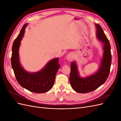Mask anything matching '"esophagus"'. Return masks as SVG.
<instances>
[{
    "mask_svg": "<svg viewBox=\"0 0 121 121\" xmlns=\"http://www.w3.org/2000/svg\"><path fill=\"white\" fill-rule=\"evenodd\" d=\"M73 54L72 53H69L68 54V56H67V60L69 61H71L73 60Z\"/></svg>",
    "mask_w": 121,
    "mask_h": 121,
    "instance_id": "1",
    "label": "esophagus"
}]
</instances>
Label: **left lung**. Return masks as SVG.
<instances>
[{
	"label": "left lung",
	"mask_w": 121,
	"mask_h": 121,
	"mask_svg": "<svg viewBox=\"0 0 121 121\" xmlns=\"http://www.w3.org/2000/svg\"><path fill=\"white\" fill-rule=\"evenodd\" d=\"M96 37L103 43L104 53L97 71L86 77H81L78 71L76 61L72 62L69 80L73 89L80 93H86L97 89L107 80L110 71L112 63L111 45L102 28L95 24Z\"/></svg>",
	"instance_id": "1"
}]
</instances>
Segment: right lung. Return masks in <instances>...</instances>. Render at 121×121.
<instances>
[{
	"label": "right lung",
	"instance_id": "obj_1",
	"mask_svg": "<svg viewBox=\"0 0 121 121\" xmlns=\"http://www.w3.org/2000/svg\"><path fill=\"white\" fill-rule=\"evenodd\" d=\"M27 26V23L23 26L13 43L11 57L12 67L17 81L22 87L34 93H45L53 86L56 73L60 67L58 58L49 60L45 67L38 72L30 73L25 70L20 64L19 51Z\"/></svg>",
	"mask_w": 121,
	"mask_h": 121
}]
</instances>
